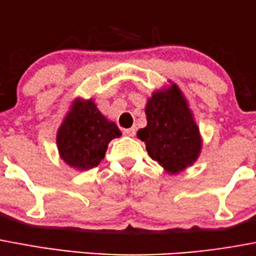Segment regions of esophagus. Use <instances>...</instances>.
<instances>
[{
    "label": "esophagus",
    "instance_id": "1",
    "mask_svg": "<svg viewBox=\"0 0 256 256\" xmlns=\"http://www.w3.org/2000/svg\"><path fill=\"white\" fill-rule=\"evenodd\" d=\"M122 134H126V136H134L136 134V130L134 128H126V130H122Z\"/></svg>",
    "mask_w": 256,
    "mask_h": 256
}]
</instances>
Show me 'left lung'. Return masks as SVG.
<instances>
[{"label": "left lung", "mask_w": 256, "mask_h": 256, "mask_svg": "<svg viewBox=\"0 0 256 256\" xmlns=\"http://www.w3.org/2000/svg\"><path fill=\"white\" fill-rule=\"evenodd\" d=\"M148 124L138 132L148 154L169 173H178L197 160L201 138L182 94L177 86L165 92H154L148 100Z\"/></svg>", "instance_id": "1"}]
</instances>
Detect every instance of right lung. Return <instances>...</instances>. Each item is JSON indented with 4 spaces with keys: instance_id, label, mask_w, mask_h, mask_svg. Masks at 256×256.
<instances>
[{
    "instance_id": "right-lung-1",
    "label": "right lung",
    "mask_w": 256,
    "mask_h": 256,
    "mask_svg": "<svg viewBox=\"0 0 256 256\" xmlns=\"http://www.w3.org/2000/svg\"><path fill=\"white\" fill-rule=\"evenodd\" d=\"M122 136L115 122H108L92 100L75 102L56 136L63 160L76 169H91L104 158L108 142Z\"/></svg>"
}]
</instances>
